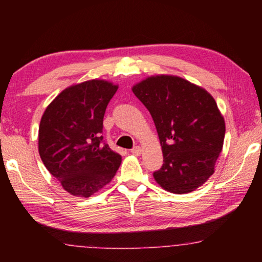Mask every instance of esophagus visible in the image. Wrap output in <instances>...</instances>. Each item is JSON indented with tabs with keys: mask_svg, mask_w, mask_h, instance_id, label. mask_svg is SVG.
Instances as JSON below:
<instances>
[{
	"mask_svg": "<svg viewBox=\"0 0 262 262\" xmlns=\"http://www.w3.org/2000/svg\"><path fill=\"white\" fill-rule=\"evenodd\" d=\"M130 152L133 155H135V156H140L141 152H142V149H141V147H139V145H137V147H134V148L130 150Z\"/></svg>",
	"mask_w": 262,
	"mask_h": 262,
	"instance_id": "esophagus-1",
	"label": "esophagus"
}]
</instances>
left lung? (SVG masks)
Listing matches in <instances>:
<instances>
[{"mask_svg": "<svg viewBox=\"0 0 262 262\" xmlns=\"http://www.w3.org/2000/svg\"><path fill=\"white\" fill-rule=\"evenodd\" d=\"M151 114L163 151L157 184L174 194L189 193L214 173L223 148L225 122L215 99L186 79L157 75L133 86Z\"/></svg>", "mask_w": 262, "mask_h": 262, "instance_id": "1", "label": "left lung"}]
</instances>
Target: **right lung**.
I'll return each instance as SVG.
<instances>
[{
  "mask_svg": "<svg viewBox=\"0 0 262 262\" xmlns=\"http://www.w3.org/2000/svg\"><path fill=\"white\" fill-rule=\"evenodd\" d=\"M118 85L91 79L64 89L43 112L38 148L43 165L74 196L89 198L112 180L121 156L103 143V119Z\"/></svg>",
  "mask_w": 262,
  "mask_h": 262,
  "instance_id": "obj_1",
  "label": "right lung"
}]
</instances>
